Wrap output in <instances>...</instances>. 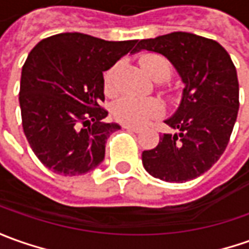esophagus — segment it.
I'll return each instance as SVG.
<instances>
[{
    "instance_id": "1",
    "label": "esophagus",
    "mask_w": 249,
    "mask_h": 249,
    "mask_svg": "<svg viewBox=\"0 0 249 249\" xmlns=\"http://www.w3.org/2000/svg\"><path fill=\"white\" fill-rule=\"evenodd\" d=\"M123 128H124V129H126V131L135 132V133H139V132L142 131V129H140V128H138V126H133V125H128V124L123 125Z\"/></svg>"
}]
</instances>
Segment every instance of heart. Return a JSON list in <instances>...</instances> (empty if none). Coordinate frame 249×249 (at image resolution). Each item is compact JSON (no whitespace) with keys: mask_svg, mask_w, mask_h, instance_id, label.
Here are the masks:
<instances>
[{"mask_svg":"<svg viewBox=\"0 0 249 249\" xmlns=\"http://www.w3.org/2000/svg\"><path fill=\"white\" fill-rule=\"evenodd\" d=\"M142 67L147 75L153 80H166L170 75V64L162 55L151 54L146 55L142 60ZM117 65L110 68L105 73V89L111 94L114 86V75ZM162 103L157 99H140L133 96H123L114 102L111 107V114L117 121L128 125H144L153 117H157L162 113Z\"/></svg>","mask_w":249,"mask_h":249,"instance_id":"1","label":"heart"}]
</instances>
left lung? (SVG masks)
Returning <instances> with one entry per match:
<instances>
[{
	"label": "left lung",
	"instance_id": "left-lung-1",
	"mask_svg": "<svg viewBox=\"0 0 249 249\" xmlns=\"http://www.w3.org/2000/svg\"><path fill=\"white\" fill-rule=\"evenodd\" d=\"M162 54L184 84L177 110L165 120L177 133H163L142 154L155 178L185 182L202 176L224 154L238 113V80L231 55L218 42L189 32L142 39L135 52Z\"/></svg>",
	"mask_w": 249,
	"mask_h": 249
}]
</instances>
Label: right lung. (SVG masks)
<instances>
[{
  "label": "right lung",
  "instance_id": "1",
  "mask_svg": "<svg viewBox=\"0 0 249 249\" xmlns=\"http://www.w3.org/2000/svg\"><path fill=\"white\" fill-rule=\"evenodd\" d=\"M138 40L110 42L79 32L40 40L21 69L18 102L24 135L54 173L82 176L105 158V144L121 126L102 123L107 111L103 72L133 52Z\"/></svg>",
  "mask_w": 249,
  "mask_h": 249
}]
</instances>
